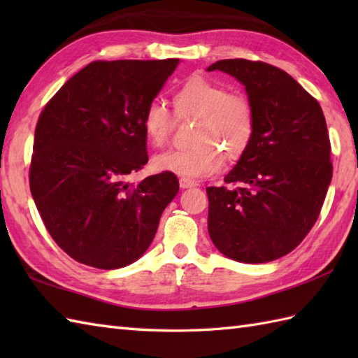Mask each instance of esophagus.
Here are the masks:
<instances>
[{"label": "esophagus", "mask_w": 358, "mask_h": 358, "mask_svg": "<svg viewBox=\"0 0 358 358\" xmlns=\"http://www.w3.org/2000/svg\"><path fill=\"white\" fill-rule=\"evenodd\" d=\"M199 186V181L191 180V178H180V187L181 189H189V187H195Z\"/></svg>", "instance_id": "obj_1"}]
</instances>
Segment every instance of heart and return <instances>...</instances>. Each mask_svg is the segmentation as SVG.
<instances>
[{"mask_svg":"<svg viewBox=\"0 0 358 358\" xmlns=\"http://www.w3.org/2000/svg\"><path fill=\"white\" fill-rule=\"evenodd\" d=\"M172 103L180 118H196L192 148L171 149L154 158L155 169L185 178L208 177L227 159H238L254 136V108L245 95L226 89L201 75H192L173 90ZM149 141L163 146L172 131V115L162 103H150L143 113Z\"/></svg>","mask_w":358,"mask_h":358,"instance_id":"b5f03b06","label":"heart"}]
</instances>
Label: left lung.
Listing matches in <instances>:
<instances>
[{
    "mask_svg": "<svg viewBox=\"0 0 358 358\" xmlns=\"http://www.w3.org/2000/svg\"><path fill=\"white\" fill-rule=\"evenodd\" d=\"M212 71L245 86L255 129L224 177L229 186L206 187L209 237L235 262L277 260L306 237L328 192L332 163L323 110L291 75L268 63L220 59Z\"/></svg>",
    "mask_w": 358,
    "mask_h": 358,
    "instance_id": "1",
    "label": "left lung"
}]
</instances>
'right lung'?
Segmentation results:
<instances>
[{
	"label": "right lung",
	"mask_w": 358,
	"mask_h": 358,
	"mask_svg": "<svg viewBox=\"0 0 358 358\" xmlns=\"http://www.w3.org/2000/svg\"><path fill=\"white\" fill-rule=\"evenodd\" d=\"M178 58L94 62L75 73L38 118L30 192L45 229L67 255L98 269L138 260L178 192L175 173L136 186L148 163L143 113Z\"/></svg>",
	"instance_id": "obj_1"
}]
</instances>
